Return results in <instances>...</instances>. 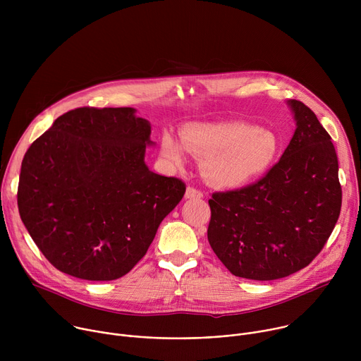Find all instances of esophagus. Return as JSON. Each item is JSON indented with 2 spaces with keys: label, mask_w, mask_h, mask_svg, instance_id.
<instances>
[{
  "label": "esophagus",
  "mask_w": 361,
  "mask_h": 361,
  "mask_svg": "<svg viewBox=\"0 0 361 361\" xmlns=\"http://www.w3.org/2000/svg\"><path fill=\"white\" fill-rule=\"evenodd\" d=\"M187 200H194V198H201L202 197V192L198 191L197 188L194 187H187L185 190V195H184Z\"/></svg>",
  "instance_id": "esophagus-1"
}]
</instances>
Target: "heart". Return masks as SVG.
I'll use <instances>...</instances> for the list:
<instances>
[{"label":"heart","instance_id":"heart-1","mask_svg":"<svg viewBox=\"0 0 361 361\" xmlns=\"http://www.w3.org/2000/svg\"><path fill=\"white\" fill-rule=\"evenodd\" d=\"M280 140L274 131L244 123H188L180 140L164 131L161 157L174 169L187 166V152L201 160L200 170L212 187L235 190L264 176L274 164Z\"/></svg>","mask_w":361,"mask_h":361}]
</instances>
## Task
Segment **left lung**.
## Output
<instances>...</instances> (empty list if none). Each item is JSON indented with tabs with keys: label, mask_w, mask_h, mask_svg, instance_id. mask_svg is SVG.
Instances as JSON below:
<instances>
[{
	"label": "left lung",
	"mask_w": 361,
	"mask_h": 361,
	"mask_svg": "<svg viewBox=\"0 0 361 361\" xmlns=\"http://www.w3.org/2000/svg\"><path fill=\"white\" fill-rule=\"evenodd\" d=\"M295 131L280 161L257 183L209 200V243L231 274L277 280L310 264L341 210L331 137L301 101L288 99Z\"/></svg>",
	"instance_id": "obj_1"
}]
</instances>
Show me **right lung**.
<instances>
[{"label":"right lung","mask_w":361,"mask_h":361,"mask_svg":"<svg viewBox=\"0 0 361 361\" xmlns=\"http://www.w3.org/2000/svg\"><path fill=\"white\" fill-rule=\"evenodd\" d=\"M151 124L135 109L81 107L27 149L18 210L60 271L90 281L127 274L145 255L185 184L147 167Z\"/></svg>","instance_id":"obj_1"}]
</instances>
